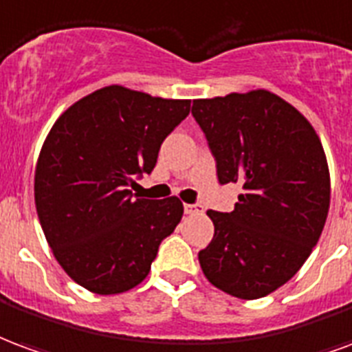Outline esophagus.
Masks as SVG:
<instances>
[{
    "instance_id": "obj_1",
    "label": "esophagus",
    "mask_w": 352,
    "mask_h": 352,
    "mask_svg": "<svg viewBox=\"0 0 352 352\" xmlns=\"http://www.w3.org/2000/svg\"><path fill=\"white\" fill-rule=\"evenodd\" d=\"M184 210H186V214L189 215L202 214V206H199V204H184Z\"/></svg>"
}]
</instances>
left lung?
I'll use <instances>...</instances> for the list:
<instances>
[{
	"mask_svg": "<svg viewBox=\"0 0 352 352\" xmlns=\"http://www.w3.org/2000/svg\"><path fill=\"white\" fill-rule=\"evenodd\" d=\"M215 159L219 184L240 182L232 212H214V238L199 253L212 285L236 298L270 294L319 242L330 174L311 123L266 89L197 99L191 109Z\"/></svg>",
	"mask_w": 352,
	"mask_h": 352,
	"instance_id": "left-lung-1",
	"label": "left lung"
}]
</instances>
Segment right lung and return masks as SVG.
<instances>
[{
	"instance_id": "obj_1",
	"label": "right lung",
	"mask_w": 352,
	"mask_h": 352,
	"mask_svg": "<svg viewBox=\"0 0 352 352\" xmlns=\"http://www.w3.org/2000/svg\"><path fill=\"white\" fill-rule=\"evenodd\" d=\"M189 109L191 101L107 86L54 123L35 168V206L54 257L84 289H133L176 229L184 215L176 197L135 199L129 187L153 170Z\"/></svg>"
}]
</instances>
